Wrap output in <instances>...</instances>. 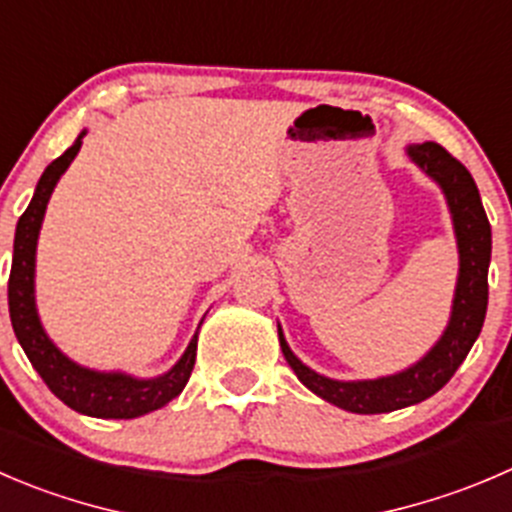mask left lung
Listing matches in <instances>:
<instances>
[{
  "label": "left lung",
  "instance_id": "8db88e82",
  "mask_svg": "<svg viewBox=\"0 0 512 512\" xmlns=\"http://www.w3.org/2000/svg\"><path fill=\"white\" fill-rule=\"evenodd\" d=\"M408 157L440 185L445 200H448L450 215H453L455 237H458L460 272L458 285H455L453 312H450V322L443 337L435 342L433 350L423 360L410 365L408 370L395 372V375L377 377V380H332V377L302 365L277 325L282 355H285L287 365L295 370L297 380L307 390L320 395L322 400L347 410V413H390V410L423 403L430 395L438 393L468 357L470 347L483 330L485 310H488V265L493 240H490V222L483 210V202H480L475 180L438 142L410 145Z\"/></svg>",
  "mask_w": 512,
  "mask_h": 512
}]
</instances>
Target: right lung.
<instances>
[{"label":"right lung","mask_w":512,"mask_h":512,"mask_svg":"<svg viewBox=\"0 0 512 512\" xmlns=\"http://www.w3.org/2000/svg\"><path fill=\"white\" fill-rule=\"evenodd\" d=\"M84 135L87 132H82L74 140V145L44 170L32 202L19 217L17 232H14L12 272H9V317H12L14 335H17L22 350L27 352L32 367L67 408L89 415V418L130 420L152 413V410H160L162 405H167L185 390L192 367H195L197 332L187 345L185 355L177 360V365L167 370L165 375L152 377V380H140V377L124 375V372H99L77 365L44 332L37 315V305H34V255H37L39 227H42L44 210H47L54 185L77 157Z\"/></svg>","instance_id":"obj_1"}]
</instances>
